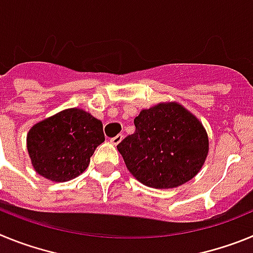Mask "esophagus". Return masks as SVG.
<instances>
[{
    "mask_svg": "<svg viewBox=\"0 0 253 253\" xmlns=\"http://www.w3.org/2000/svg\"><path fill=\"white\" fill-rule=\"evenodd\" d=\"M122 140H123V134H118V135H115V137H114V138H111L110 142L113 143L114 146H116V144H119V143L122 142Z\"/></svg>",
    "mask_w": 253,
    "mask_h": 253,
    "instance_id": "esophagus-1",
    "label": "esophagus"
}]
</instances>
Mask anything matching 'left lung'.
<instances>
[{
    "label": "left lung",
    "instance_id": "1",
    "mask_svg": "<svg viewBox=\"0 0 253 253\" xmlns=\"http://www.w3.org/2000/svg\"><path fill=\"white\" fill-rule=\"evenodd\" d=\"M135 131L118 144L131 175L156 189L180 186L200 171L209 151L204 126L176 102L140 111Z\"/></svg>",
    "mask_w": 253,
    "mask_h": 253
}]
</instances>
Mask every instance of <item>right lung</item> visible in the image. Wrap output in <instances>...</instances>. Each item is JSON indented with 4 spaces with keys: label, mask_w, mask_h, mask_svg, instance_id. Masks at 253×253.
<instances>
[{
    "label": "right lung",
    "mask_w": 253,
    "mask_h": 253,
    "mask_svg": "<svg viewBox=\"0 0 253 253\" xmlns=\"http://www.w3.org/2000/svg\"><path fill=\"white\" fill-rule=\"evenodd\" d=\"M104 140L99 119L81 109H68L30 129L28 152L39 175L64 182L88 167L96 147Z\"/></svg>",
    "instance_id": "1"
}]
</instances>
